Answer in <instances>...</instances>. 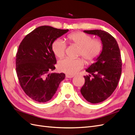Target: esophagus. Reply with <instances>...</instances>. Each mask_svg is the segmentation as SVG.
I'll return each instance as SVG.
<instances>
[{"label":"esophagus","instance_id":"34e87169","mask_svg":"<svg viewBox=\"0 0 135 135\" xmlns=\"http://www.w3.org/2000/svg\"><path fill=\"white\" fill-rule=\"evenodd\" d=\"M66 78H71L74 77V75H71L66 74Z\"/></svg>","mask_w":135,"mask_h":135}]
</instances>
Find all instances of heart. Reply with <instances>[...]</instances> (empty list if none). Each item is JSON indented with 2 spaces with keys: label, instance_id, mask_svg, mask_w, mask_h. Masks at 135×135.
<instances>
[{
  "label": "heart",
  "instance_id": "1",
  "mask_svg": "<svg viewBox=\"0 0 135 135\" xmlns=\"http://www.w3.org/2000/svg\"><path fill=\"white\" fill-rule=\"evenodd\" d=\"M69 42L80 47L79 55L82 56L87 62H92L100 55L103 49L101 42L98 39H92V36L83 32H75L68 35ZM52 49L57 57L65 55L66 43L61 39L55 40L52 44ZM84 62L80 58H65L59 62V70L69 75H74L84 66Z\"/></svg>",
  "mask_w": 135,
  "mask_h": 135
}]
</instances>
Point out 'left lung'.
I'll return each instance as SVG.
<instances>
[{
	"mask_svg": "<svg viewBox=\"0 0 135 135\" xmlns=\"http://www.w3.org/2000/svg\"><path fill=\"white\" fill-rule=\"evenodd\" d=\"M88 34L100 38L103 50L95 62L85 71V83L81 94L89 103L97 104L111 96L116 89L122 73V60L117 42L109 32L101 30H84ZM92 75L94 77L90 78Z\"/></svg>",
	"mask_w": 135,
	"mask_h": 135,
	"instance_id": "left-lung-1",
	"label": "left lung"
}]
</instances>
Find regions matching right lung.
<instances>
[{"label":"right lung","instance_id":"add662e5","mask_svg":"<svg viewBox=\"0 0 135 135\" xmlns=\"http://www.w3.org/2000/svg\"><path fill=\"white\" fill-rule=\"evenodd\" d=\"M69 30L50 26L36 28L20 43L16 54V73L26 95L39 103H46L54 96L64 73H50L55 69L56 59L52 44Z\"/></svg>","mask_w":135,"mask_h":135}]
</instances>
